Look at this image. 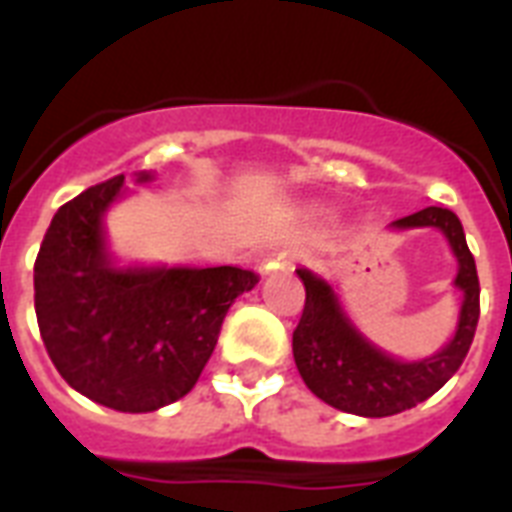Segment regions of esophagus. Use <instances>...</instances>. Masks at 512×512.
<instances>
[{"label":"esophagus","mask_w":512,"mask_h":512,"mask_svg":"<svg viewBox=\"0 0 512 512\" xmlns=\"http://www.w3.org/2000/svg\"><path fill=\"white\" fill-rule=\"evenodd\" d=\"M289 263H292V257H289L287 249H279V252H271V255H265L263 260H260V271H273V268Z\"/></svg>","instance_id":"esophagus-1"}]
</instances>
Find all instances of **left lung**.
Masks as SVG:
<instances>
[{"mask_svg":"<svg viewBox=\"0 0 512 512\" xmlns=\"http://www.w3.org/2000/svg\"><path fill=\"white\" fill-rule=\"evenodd\" d=\"M438 228L452 244L460 271L454 287L462 289L460 324L454 340L441 353L404 364L390 358L358 335L342 313L327 281L300 268L305 287V308L292 335L297 372L324 404L358 417H390L412 409L449 382L468 356L481 313L476 260L470 255L460 217L446 207H425L393 223V228Z\"/></svg>","mask_w":512,"mask_h":512,"instance_id":"1","label":"left lung"}]
</instances>
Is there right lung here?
I'll return each mask as SVG.
<instances>
[{
  "instance_id": "add662e5",
  "label": "right lung",
  "mask_w": 512,
  "mask_h": 512,
  "mask_svg": "<svg viewBox=\"0 0 512 512\" xmlns=\"http://www.w3.org/2000/svg\"><path fill=\"white\" fill-rule=\"evenodd\" d=\"M122 183L116 175L92 185L55 212L34 263V308L60 377L108 409L138 414L196 385L225 313L260 276L233 265L116 268L103 212Z\"/></svg>"
}]
</instances>
